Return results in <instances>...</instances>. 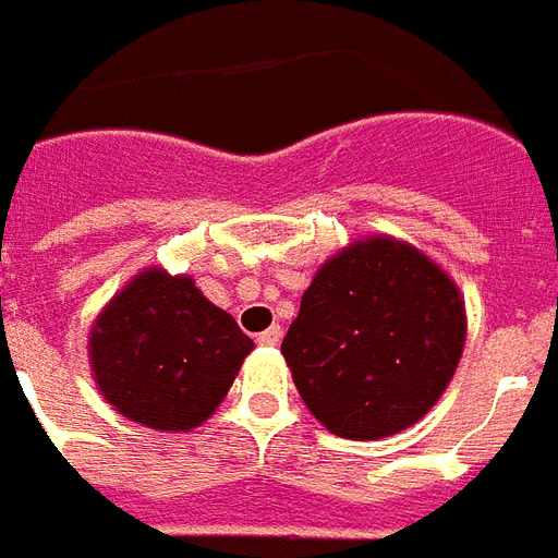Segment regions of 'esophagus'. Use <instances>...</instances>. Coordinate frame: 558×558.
Segmentation results:
<instances>
[{"label":"esophagus","instance_id":"1","mask_svg":"<svg viewBox=\"0 0 558 558\" xmlns=\"http://www.w3.org/2000/svg\"><path fill=\"white\" fill-rule=\"evenodd\" d=\"M280 337H283V331H280V325H271L268 331L257 333V342H259V345H278Z\"/></svg>","mask_w":558,"mask_h":558}]
</instances>
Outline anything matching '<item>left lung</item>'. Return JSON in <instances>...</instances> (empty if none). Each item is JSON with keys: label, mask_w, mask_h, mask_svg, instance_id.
Segmentation results:
<instances>
[{"label": "left lung", "mask_w": 558, "mask_h": 558, "mask_svg": "<svg viewBox=\"0 0 558 558\" xmlns=\"http://www.w3.org/2000/svg\"><path fill=\"white\" fill-rule=\"evenodd\" d=\"M464 333L456 283L416 247L375 236L316 271L280 352L322 426L378 440L435 405Z\"/></svg>", "instance_id": "8db88e82"}]
</instances>
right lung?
<instances>
[{
    "mask_svg": "<svg viewBox=\"0 0 558 558\" xmlns=\"http://www.w3.org/2000/svg\"><path fill=\"white\" fill-rule=\"evenodd\" d=\"M254 349L189 278L144 271L100 313L90 366L114 411L162 432L204 423Z\"/></svg>",
    "mask_w": 558,
    "mask_h": 558,
    "instance_id": "1",
    "label": "right lung"
}]
</instances>
